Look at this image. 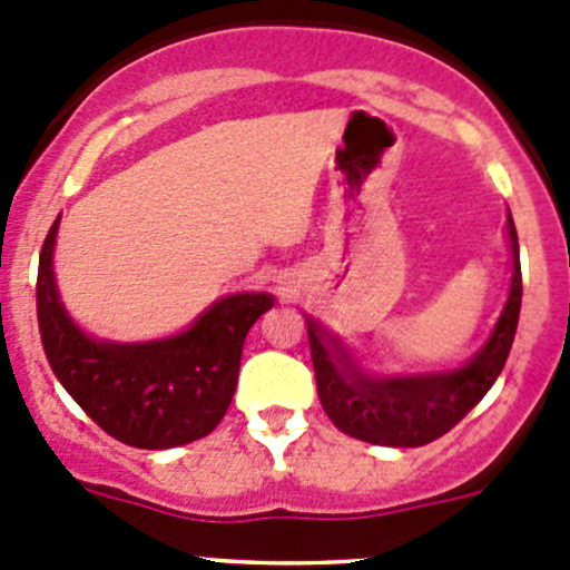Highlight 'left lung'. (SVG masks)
Returning <instances> with one entry per match:
<instances>
[{
    "instance_id": "obj_1",
    "label": "left lung",
    "mask_w": 570,
    "mask_h": 570,
    "mask_svg": "<svg viewBox=\"0 0 570 570\" xmlns=\"http://www.w3.org/2000/svg\"><path fill=\"white\" fill-rule=\"evenodd\" d=\"M508 235L513 245L511 295L489 344L464 368L451 374L395 376L368 380L352 365L344 346L322 344L320 327L308 325L311 363L316 374V391L333 426L371 445L417 448L448 434L505 368L522 308V265H519V237L508 215Z\"/></svg>"
}]
</instances>
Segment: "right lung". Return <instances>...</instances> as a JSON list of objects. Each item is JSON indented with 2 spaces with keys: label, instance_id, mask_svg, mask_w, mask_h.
Listing matches in <instances>:
<instances>
[{
  "label": "right lung",
  "instance_id": "add662e5",
  "mask_svg": "<svg viewBox=\"0 0 570 570\" xmlns=\"http://www.w3.org/2000/svg\"><path fill=\"white\" fill-rule=\"evenodd\" d=\"M57 220L40 248L38 325L48 365L76 404L114 440L147 451L185 445L220 423L237 387L250 325L269 295L215 303L188 333L155 344H98L65 314L51 269Z\"/></svg>",
  "mask_w": 570,
  "mask_h": 570
}]
</instances>
